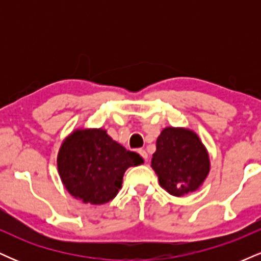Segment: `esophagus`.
Wrapping results in <instances>:
<instances>
[{"instance_id":"obj_1","label":"esophagus","mask_w":261,"mask_h":261,"mask_svg":"<svg viewBox=\"0 0 261 261\" xmlns=\"http://www.w3.org/2000/svg\"><path fill=\"white\" fill-rule=\"evenodd\" d=\"M139 153H140L141 157L143 158V160H145V161H147V158H148V154H147V152L145 151V149H139Z\"/></svg>"}]
</instances>
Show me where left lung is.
<instances>
[{
	"label": "left lung",
	"mask_w": 261,
	"mask_h": 261,
	"mask_svg": "<svg viewBox=\"0 0 261 261\" xmlns=\"http://www.w3.org/2000/svg\"><path fill=\"white\" fill-rule=\"evenodd\" d=\"M151 167L170 195L182 196L201 187L210 172L207 149L194 131L166 127L155 142Z\"/></svg>",
	"instance_id": "obj_1"
}]
</instances>
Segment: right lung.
<instances>
[{
    "instance_id": "right-lung-1",
    "label": "right lung",
    "mask_w": 261,
    "mask_h": 261,
    "mask_svg": "<svg viewBox=\"0 0 261 261\" xmlns=\"http://www.w3.org/2000/svg\"><path fill=\"white\" fill-rule=\"evenodd\" d=\"M142 157L126 151L103 128H83L66 137L58 154L62 184L85 203L103 205L121 189L128 167L140 166Z\"/></svg>"
}]
</instances>
